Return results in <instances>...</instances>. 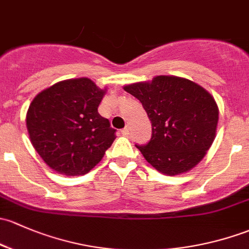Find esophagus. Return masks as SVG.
Here are the masks:
<instances>
[{
	"mask_svg": "<svg viewBox=\"0 0 249 249\" xmlns=\"http://www.w3.org/2000/svg\"><path fill=\"white\" fill-rule=\"evenodd\" d=\"M120 132H122V135H123V136H127V135H129V127L125 126L124 129H123L122 131H120Z\"/></svg>",
	"mask_w": 249,
	"mask_h": 249,
	"instance_id": "obj_1",
	"label": "esophagus"
}]
</instances>
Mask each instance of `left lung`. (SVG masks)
I'll return each mask as SVG.
<instances>
[{"instance_id":"obj_1","label":"left lung","mask_w":249,"mask_h":249,"mask_svg":"<svg viewBox=\"0 0 249 249\" xmlns=\"http://www.w3.org/2000/svg\"><path fill=\"white\" fill-rule=\"evenodd\" d=\"M141 101L151 122V138L136 144L155 169L167 175L190 171L205 156L214 140L218 107L197 83L177 76L125 86Z\"/></svg>"}]
</instances>
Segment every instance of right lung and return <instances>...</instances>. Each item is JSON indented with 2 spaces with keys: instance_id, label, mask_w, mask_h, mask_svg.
<instances>
[{
  "instance_id": "add662e5",
  "label": "right lung",
  "mask_w": 249,
  "mask_h": 249,
  "mask_svg": "<svg viewBox=\"0 0 249 249\" xmlns=\"http://www.w3.org/2000/svg\"><path fill=\"white\" fill-rule=\"evenodd\" d=\"M105 90L89 78L62 81L33 99L26 116L36 153L53 171L83 175L116 140V130L98 112Z\"/></svg>"
}]
</instances>
